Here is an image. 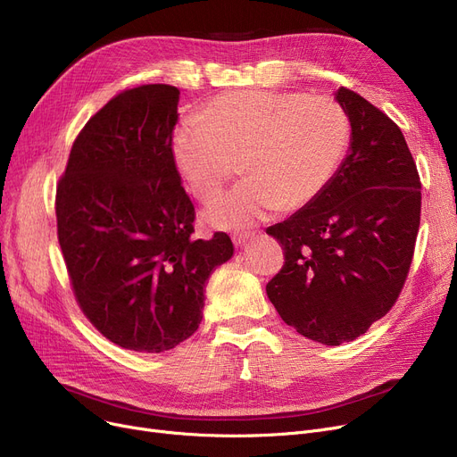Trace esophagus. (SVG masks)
<instances>
[{
  "label": "esophagus",
  "instance_id": "1",
  "mask_svg": "<svg viewBox=\"0 0 457 457\" xmlns=\"http://www.w3.org/2000/svg\"><path fill=\"white\" fill-rule=\"evenodd\" d=\"M253 237V233H248V231H243V233H233L231 235V241L235 246H245L250 238Z\"/></svg>",
  "mask_w": 457,
  "mask_h": 457
}]
</instances>
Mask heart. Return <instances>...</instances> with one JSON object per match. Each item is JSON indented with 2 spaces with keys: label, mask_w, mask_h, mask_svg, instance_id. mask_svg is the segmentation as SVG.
<instances>
[{
  "label": "heart",
  "mask_w": 457,
  "mask_h": 457,
  "mask_svg": "<svg viewBox=\"0 0 457 457\" xmlns=\"http://www.w3.org/2000/svg\"><path fill=\"white\" fill-rule=\"evenodd\" d=\"M352 138L345 107L296 90H229L172 133V157L196 198L212 200L243 162L246 179L207 205L220 229L250 228L276 211L313 204L341 168Z\"/></svg>",
  "instance_id": "1"
}]
</instances>
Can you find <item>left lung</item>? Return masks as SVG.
<instances>
[{"label":"left lung","mask_w":457,"mask_h":457,"mask_svg":"<svg viewBox=\"0 0 457 457\" xmlns=\"http://www.w3.org/2000/svg\"><path fill=\"white\" fill-rule=\"evenodd\" d=\"M352 138L322 195L267 229L285 250L267 283L285 324L339 346L363 335L395 305L411 267L420 224V179L400 128L341 87Z\"/></svg>","instance_id":"1"}]
</instances>
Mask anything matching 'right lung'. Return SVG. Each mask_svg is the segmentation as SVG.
Masks as SVG:
<instances>
[{"label": "right lung", "mask_w": 457, "mask_h": 457, "mask_svg": "<svg viewBox=\"0 0 457 457\" xmlns=\"http://www.w3.org/2000/svg\"><path fill=\"white\" fill-rule=\"evenodd\" d=\"M179 90L142 85L96 112L57 185V235L74 295L111 343L161 353L202 322L226 233L192 238L195 205L172 157Z\"/></svg>", "instance_id": "add662e5"}]
</instances>
